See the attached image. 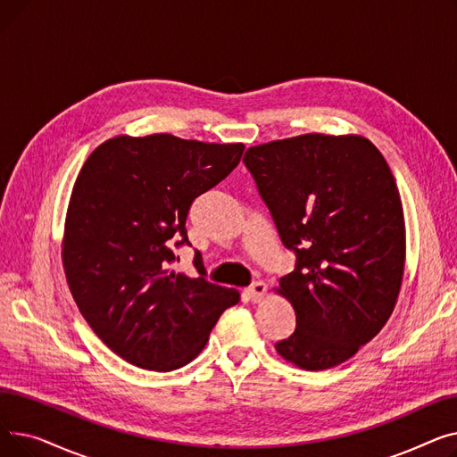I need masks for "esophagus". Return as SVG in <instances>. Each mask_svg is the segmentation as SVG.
<instances>
[{"label": "esophagus", "mask_w": 457, "mask_h": 457, "mask_svg": "<svg viewBox=\"0 0 457 457\" xmlns=\"http://www.w3.org/2000/svg\"><path fill=\"white\" fill-rule=\"evenodd\" d=\"M265 293H267V285L262 283V281H255V283H252V285L248 287V289H245L246 300H248V302H253V303L261 302L262 296H265Z\"/></svg>", "instance_id": "obj_1"}]
</instances>
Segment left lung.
Segmentation results:
<instances>
[{"label":"left lung","instance_id":"8db88e82","mask_svg":"<svg viewBox=\"0 0 457 457\" xmlns=\"http://www.w3.org/2000/svg\"><path fill=\"white\" fill-rule=\"evenodd\" d=\"M243 161L296 255L278 289L296 329L276 350L305 370L337 367L386 326L402 287L405 224L391 168L369 138L322 133L261 144Z\"/></svg>","mask_w":457,"mask_h":457}]
</instances>
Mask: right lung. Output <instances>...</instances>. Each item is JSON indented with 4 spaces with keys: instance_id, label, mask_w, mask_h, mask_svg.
I'll list each match as a JSON object with an SVG mask.
<instances>
[{
    "instance_id": "right-lung-1",
    "label": "right lung",
    "mask_w": 457,
    "mask_h": 457,
    "mask_svg": "<svg viewBox=\"0 0 457 457\" xmlns=\"http://www.w3.org/2000/svg\"><path fill=\"white\" fill-rule=\"evenodd\" d=\"M245 144L174 135L114 137L85 161L71 190L62 265L81 315L128 363L168 372L195 359L235 289L176 274L174 246L190 245L188 209L241 161Z\"/></svg>"
}]
</instances>
